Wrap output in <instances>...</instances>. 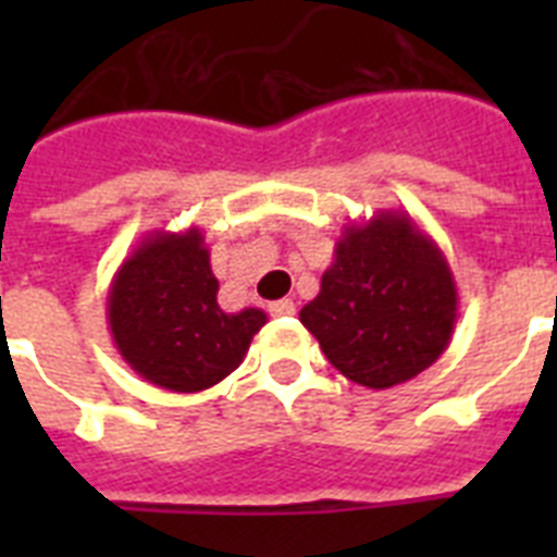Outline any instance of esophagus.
<instances>
[{"label":"esophagus","mask_w":557,"mask_h":557,"mask_svg":"<svg viewBox=\"0 0 557 557\" xmlns=\"http://www.w3.org/2000/svg\"><path fill=\"white\" fill-rule=\"evenodd\" d=\"M269 312L274 314V318H288V314H295V304H292V300H274V304L269 306Z\"/></svg>","instance_id":"esophagus-1"}]
</instances>
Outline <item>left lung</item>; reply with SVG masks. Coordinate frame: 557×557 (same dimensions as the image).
Masks as SVG:
<instances>
[{
    "label": "left lung",
    "instance_id": "1",
    "mask_svg": "<svg viewBox=\"0 0 557 557\" xmlns=\"http://www.w3.org/2000/svg\"><path fill=\"white\" fill-rule=\"evenodd\" d=\"M457 309V283L440 245L407 210H379L364 225H344L300 323L341 375L387 389L448 349Z\"/></svg>",
    "mask_w": 557,
    "mask_h": 557
}]
</instances>
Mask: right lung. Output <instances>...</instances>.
Instances as JSON below:
<instances>
[{"label":"right lung","instance_id":"add662e5","mask_svg":"<svg viewBox=\"0 0 557 557\" xmlns=\"http://www.w3.org/2000/svg\"><path fill=\"white\" fill-rule=\"evenodd\" d=\"M199 227L150 231L109 283L107 323L117 352L144 381L199 393L243 364L262 309L225 312Z\"/></svg>","mask_w":557,"mask_h":557}]
</instances>
